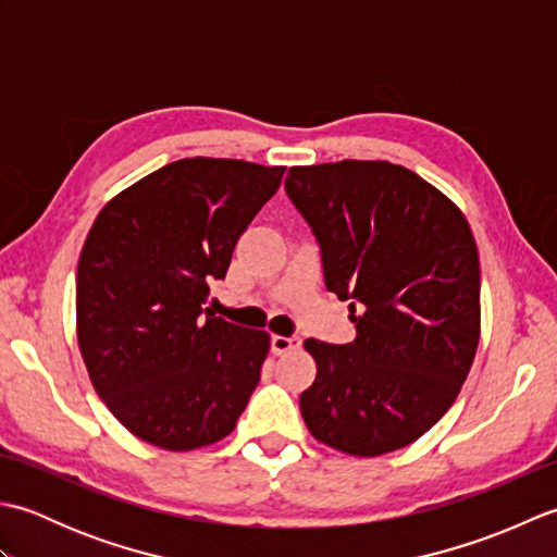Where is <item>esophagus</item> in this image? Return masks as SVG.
<instances>
[{
  "instance_id": "1",
  "label": "esophagus",
  "mask_w": 557,
  "mask_h": 557,
  "mask_svg": "<svg viewBox=\"0 0 557 557\" xmlns=\"http://www.w3.org/2000/svg\"><path fill=\"white\" fill-rule=\"evenodd\" d=\"M301 347V339L297 335L285 337V335H275L272 337V351L282 357V354H289V351H297Z\"/></svg>"
}]
</instances>
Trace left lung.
Here are the masks:
<instances>
[{
	"label": "left lung",
	"instance_id": "obj_1",
	"mask_svg": "<svg viewBox=\"0 0 557 557\" xmlns=\"http://www.w3.org/2000/svg\"><path fill=\"white\" fill-rule=\"evenodd\" d=\"M285 188L321 244L325 287L354 301L357 323L351 345L304 342L318 373L301 417L345 455L395 453L441 421L474 363V234L443 191L387 160L289 168Z\"/></svg>",
	"mask_w": 557,
	"mask_h": 557
}]
</instances>
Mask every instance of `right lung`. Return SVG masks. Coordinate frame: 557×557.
Masks as SVG:
<instances>
[{
    "mask_svg": "<svg viewBox=\"0 0 557 557\" xmlns=\"http://www.w3.org/2000/svg\"><path fill=\"white\" fill-rule=\"evenodd\" d=\"M285 170L184 158L124 188L92 222L76 272L78 349L96 393L140 441L208 447L251 399L270 335L203 304Z\"/></svg>",
    "mask_w": 557,
    "mask_h": 557,
    "instance_id": "1",
    "label": "right lung"
}]
</instances>
